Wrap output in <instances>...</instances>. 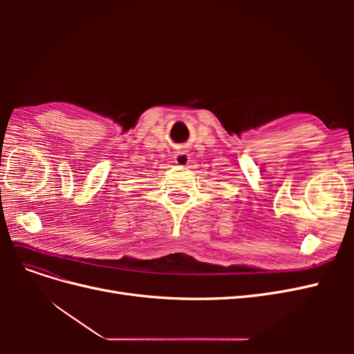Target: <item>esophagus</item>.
I'll list each match as a JSON object with an SVG mask.
<instances>
[{
  "instance_id": "1",
  "label": "esophagus",
  "mask_w": 354,
  "mask_h": 354,
  "mask_svg": "<svg viewBox=\"0 0 354 354\" xmlns=\"http://www.w3.org/2000/svg\"><path fill=\"white\" fill-rule=\"evenodd\" d=\"M190 155L187 153V151H178L174 153V162L180 167H186L189 164Z\"/></svg>"
}]
</instances>
